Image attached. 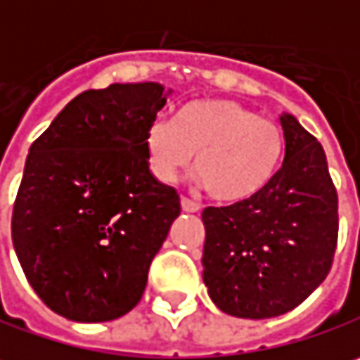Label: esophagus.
<instances>
[{"mask_svg":"<svg viewBox=\"0 0 360 360\" xmlns=\"http://www.w3.org/2000/svg\"><path fill=\"white\" fill-rule=\"evenodd\" d=\"M181 207H183V212H187V214H198V212L201 210L200 203L187 200V198H183V200H181Z\"/></svg>","mask_w":360,"mask_h":360,"instance_id":"34e87169","label":"esophagus"}]
</instances>
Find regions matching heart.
Returning a JSON list of instances; mask_svg holds the SVG:
<instances>
[{"instance_id":"heart-1","label":"heart","mask_w":360,"mask_h":360,"mask_svg":"<svg viewBox=\"0 0 360 360\" xmlns=\"http://www.w3.org/2000/svg\"><path fill=\"white\" fill-rule=\"evenodd\" d=\"M142 148L162 183H173L198 155L201 187L218 203L234 205L257 198L275 179L285 157V134L279 124L234 99L200 97L183 103L173 122H153Z\"/></svg>"}]
</instances>
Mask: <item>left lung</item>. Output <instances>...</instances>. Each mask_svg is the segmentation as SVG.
I'll return each instance as SVG.
<instances>
[{"mask_svg": "<svg viewBox=\"0 0 360 360\" xmlns=\"http://www.w3.org/2000/svg\"><path fill=\"white\" fill-rule=\"evenodd\" d=\"M285 160L257 198L205 207L203 283L236 318L297 307L326 279L338 236V198L322 144L291 114L279 116Z\"/></svg>", "mask_w": 360, "mask_h": 360, "instance_id": "left-lung-1", "label": "left lung"}]
</instances>
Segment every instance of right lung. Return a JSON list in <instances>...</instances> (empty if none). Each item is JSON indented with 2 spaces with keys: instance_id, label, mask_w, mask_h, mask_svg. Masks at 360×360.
<instances>
[{
  "instance_id": "add662e5",
  "label": "right lung",
  "mask_w": 360,
  "mask_h": 360,
  "mask_svg": "<svg viewBox=\"0 0 360 360\" xmlns=\"http://www.w3.org/2000/svg\"><path fill=\"white\" fill-rule=\"evenodd\" d=\"M169 96L153 81L83 91L28 150L11 240L28 283L67 320L110 322L136 306L181 214L142 148Z\"/></svg>"
}]
</instances>
